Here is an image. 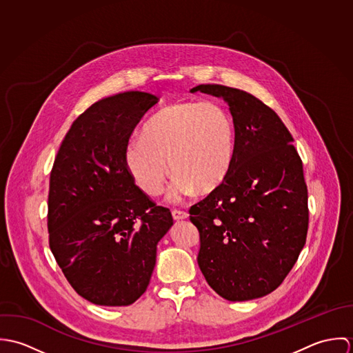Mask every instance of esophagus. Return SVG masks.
Listing matches in <instances>:
<instances>
[{
    "instance_id": "esophagus-1",
    "label": "esophagus",
    "mask_w": 353,
    "mask_h": 353,
    "mask_svg": "<svg viewBox=\"0 0 353 353\" xmlns=\"http://www.w3.org/2000/svg\"><path fill=\"white\" fill-rule=\"evenodd\" d=\"M189 217V213L185 212V210H178V209H174L172 210V219L179 221V220H185Z\"/></svg>"
}]
</instances>
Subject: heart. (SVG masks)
I'll use <instances>...</instances> for the list:
<instances>
[{"label":"heart","mask_w":353,"mask_h":353,"mask_svg":"<svg viewBox=\"0 0 353 353\" xmlns=\"http://www.w3.org/2000/svg\"><path fill=\"white\" fill-rule=\"evenodd\" d=\"M234 153L235 128L227 110L216 101H185L153 114L143 137L128 143L125 161L136 185L151 196L163 190L170 163L175 176L168 197L179 202L194 189L208 193L220 186Z\"/></svg>","instance_id":"heart-1"}]
</instances>
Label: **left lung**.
Segmentation results:
<instances>
[{"mask_svg": "<svg viewBox=\"0 0 353 353\" xmlns=\"http://www.w3.org/2000/svg\"><path fill=\"white\" fill-rule=\"evenodd\" d=\"M221 98L235 128L228 175L190 208L200 232L199 266L230 302L273 292L294 268L308 228L307 186L294 139L280 117L250 94L219 84L190 90Z\"/></svg>", "mask_w": 353, "mask_h": 353, "instance_id": "8db88e82", "label": "left lung"}]
</instances>
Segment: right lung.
<instances>
[{
  "label": "right lung",
  "mask_w": 353,
  "mask_h": 353,
  "mask_svg": "<svg viewBox=\"0 0 353 353\" xmlns=\"http://www.w3.org/2000/svg\"><path fill=\"white\" fill-rule=\"evenodd\" d=\"M159 101L140 91L94 103L70 126L50 174L49 243L73 290L99 305H129L147 290L171 212L134 185L125 151Z\"/></svg>",
  "instance_id": "right-lung-1"
}]
</instances>
